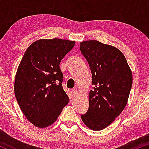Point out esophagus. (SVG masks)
Listing matches in <instances>:
<instances>
[{"label": "esophagus", "instance_id": "obj_1", "mask_svg": "<svg viewBox=\"0 0 149 149\" xmlns=\"http://www.w3.org/2000/svg\"><path fill=\"white\" fill-rule=\"evenodd\" d=\"M72 93H73V95H74V96H77V95L79 94V92H78V90L76 89V88H74V89H72Z\"/></svg>", "mask_w": 149, "mask_h": 149}]
</instances>
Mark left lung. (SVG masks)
I'll use <instances>...</instances> for the list:
<instances>
[{
  "label": "left lung",
  "instance_id": "8db88e82",
  "mask_svg": "<svg viewBox=\"0 0 149 149\" xmlns=\"http://www.w3.org/2000/svg\"><path fill=\"white\" fill-rule=\"evenodd\" d=\"M80 51L90 67L93 85L88 109L81 118L91 130H102L126 106L132 73L123 53L114 46L91 40L80 43Z\"/></svg>",
  "mask_w": 149,
  "mask_h": 149
}]
</instances>
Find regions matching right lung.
Wrapping results in <instances>:
<instances>
[{"label":"right lung","instance_id":"right-lung-1","mask_svg":"<svg viewBox=\"0 0 149 149\" xmlns=\"http://www.w3.org/2000/svg\"><path fill=\"white\" fill-rule=\"evenodd\" d=\"M74 44L65 39H39L26 49L18 66L15 95L22 113L37 127L54 123L69 102L59 65Z\"/></svg>","mask_w":149,"mask_h":149}]
</instances>
